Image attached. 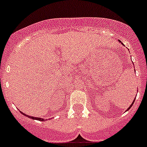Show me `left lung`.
I'll return each instance as SVG.
<instances>
[{"mask_svg": "<svg viewBox=\"0 0 147 147\" xmlns=\"http://www.w3.org/2000/svg\"><path fill=\"white\" fill-rule=\"evenodd\" d=\"M120 42H121V41H120ZM134 101H135V100H134ZM134 101H133V102H132V105H130V106H129V108H128V109H127V110H129V109H130V107H131V106H132V105H133V103H134Z\"/></svg>", "mask_w": 147, "mask_h": 147, "instance_id": "left-lung-1", "label": "left lung"}]
</instances>
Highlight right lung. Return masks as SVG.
<instances>
[{
	"mask_svg": "<svg viewBox=\"0 0 147 147\" xmlns=\"http://www.w3.org/2000/svg\"><path fill=\"white\" fill-rule=\"evenodd\" d=\"M22 113L23 114V115H26V116H27V117H28V118H30V119H34V120H38V121H45V119H41V118H37V117H33V116H31V115H26V114H25V113Z\"/></svg>",
	"mask_w": 147,
	"mask_h": 147,
	"instance_id": "obj_1",
	"label": "right lung"
}]
</instances>
